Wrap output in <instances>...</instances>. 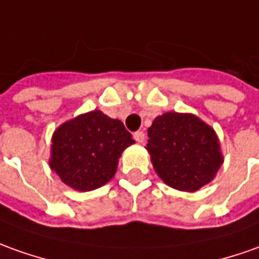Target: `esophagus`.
I'll list each match as a JSON object with an SVG mask.
<instances>
[{"label":"esophagus","mask_w":259,"mask_h":259,"mask_svg":"<svg viewBox=\"0 0 259 259\" xmlns=\"http://www.w3.org/2000/svg\"><path fill=\"white\" fill-rule=\"evenodd\" d=\"M134 140L137 141L138 144H142L145 141V134L142 133V131H137V133L134 134Z\"/></svg>","instance_id":"esophagus-1"}]
</instances>
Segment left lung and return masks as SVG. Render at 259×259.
Returning <instances> with one entry per match:
<instances>
[{"instance_id":"1","label":"left lung","mask_w":259,"mask_h":259,"mask_svg":"<svg viewBox=\"0 0 259 259\" xmlns=\"http://www.w3.org/2000/svg\"><path fill=\"white\" fill-rule=\"evenodd\" d=\"M147 151L163 183L196 192L213 181L224 162L215 131L190 112L167 111L148 128Z\"/></svg>"}]
</instances>
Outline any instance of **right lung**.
<instances>
[{"label":"right lung","mask_w":259,"mask_h":259,"mask_svg":"<svg viewBox=\"0 0 259 259\" xmlns=\"http://www.w3.org/2000/svg\"><path fill=\"white\" fill-rule=\"evenodd\" d=\"M133 144V135L119 119L93 110L55 130L49 166L66 186L90 192L111 181L121 155Z\"/></svg>","instance_id":"obj_1"}]
</instances>
